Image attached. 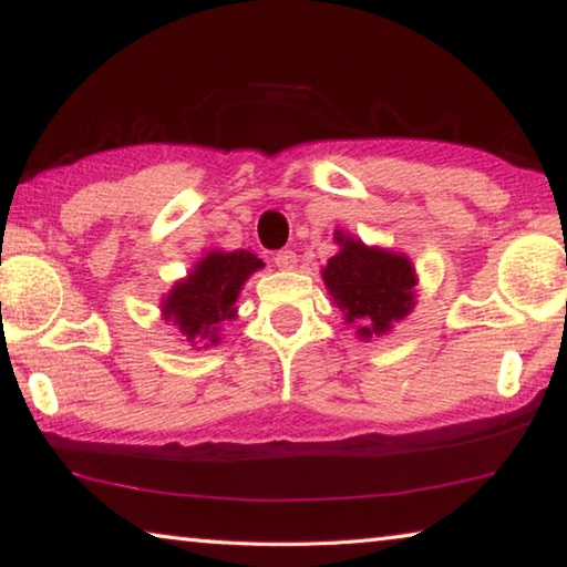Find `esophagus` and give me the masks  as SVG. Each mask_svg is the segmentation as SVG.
<instances>
[{"label":"esophagus","instance_id":"obj_1","mask_svg":"<svg viewBox=\"0 0 567 567\" xmlns=\"http://www.w3.org/2000/svg\"><path fill=\"white\" fill-rule=\"evenodd\" d=\"M275 265L280 267V270H292V267L297 265V255L292 252V249H280V252L275 255Z\"/></svg>","mask_w":567,"mask_h":567}]
</instances>
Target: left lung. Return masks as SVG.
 Wrapping results in <instances>:
<instances>
[{
  "instance_id": "obj_1",
  "label": "left lung",
  "mask_w": 567,
  "mask_h": 567,
  "mask_svg": "<svg viewBox=\"0 0 567 567\" xmlns=\"http://www.w3.org/2000/svg\"><path fill=\"white\" fill-rule=\"evenodd\" d=\"M340 252L322 270L324 285L342 307L344 320L358 322L362 338L382 334L412 307L415 270L408 257L364 247L352 237H334Z\"/></svg>"
}]
</instances>
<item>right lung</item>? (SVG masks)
Here are the masks:
<instances>
[{"label": "right lung", "instance_id": "right-lung-1", "mask_svg": "<svg viewBox=\"0 0 567 567\" xmlns=\"http://www.w3.org/2000/svg\"><path fill=\"white\" fill-rule=\"evenodd\" d=\"M262 262L247 249L237 252H209L185 282L175 285L165 300V315L187 334V342H217V324L235 315L237 295L249 275Z\"/></svg>", "mask_w": 567, "mask_h": 567}]
</instances>
